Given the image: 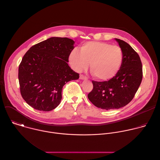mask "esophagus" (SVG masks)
<instances>
[{
    "mask_svg": "<svg viewBox=\"0 0 160 160\" xmlns=\"http://www.w3.org/2000/svg\"><path fill=\"white\" fill-rule=\"evenodd\" d=\"M80 79H81V80H87V78L85 77V76H84L83 75H80Z\"/></svg>",
    "mask_w": 160,
    "mask_h": 160,
    "instance_id": "esophagus-1",
    "label": "esophagus"
}]
</instances>
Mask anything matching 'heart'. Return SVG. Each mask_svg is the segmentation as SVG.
I'll use <instances>...</instances> for the list:
<instances>
[{"mask_svg":"<svg viewBox=\"0 0 160 160\" xmlns=\"http://www.w3.org/2000/svg\"><path fill=\"white\" fill-rule=\"evenodd\" d=\"M123 61V51L118 45L98 41L87 42L80 48V52L73 50L69 56L73 69L80 72L90 69L94 77L101 81H108L119 72Z\"/></svg>","mask_w":160,"mask_h":160,"instance_id":"1","label":"heart"}]
</instances>
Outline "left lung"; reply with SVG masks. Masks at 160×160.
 <instances>
[{"mask_svg":"<svg viewBox=\"0 0 160 160\" xmlns=\"http://www.w3.org/2000/svg\"><path fill=\"white\" fill-rule=\"evenodd\" d=\"M123 51L122 66L117 75L108 81H92L88 98L102 109H119L134 98L142 79V66L139 54L125 41L115 38Z\"/></svg>","mask_w":160,"mask_h":160,"instance_id":"obj_1","label":"left lung"}]
</instances>
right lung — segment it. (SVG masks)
I'll return each mask as SVG.
<instances>
[{
    "label": "right lung",
    "mask_w": 160,
    "mask_h": 160,
    "mask_svg": "<svg viewBox=\"0 0 160 160\" xmlns=\"http://www.w3.org/2000/svg\"><path fill=\"white\" fill-rule=\"evenodd\" d=\"M75 42L66 37H51L38 43L26 52L19 66L20 92L35 109L49 111L61 102L62 89L79 74L68 66Z\"/></svg>",
    "instance_id": "1"
}]
</instances>
